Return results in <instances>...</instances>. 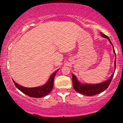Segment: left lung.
Instances as JSON below:
<instances>
[{
	"instance_id": "left-lung-1",
	"label": "left lung",
	"mask_w": 123,
	"mask_h": 123,
	"mask_svg": "<svg viewBox=\"0 0 123 123\" xmlns=\"http://www.w3.org/2000/svg\"><path fill=\"white\" fill-rule=\"evenodd\" d=\"M100 35L104 38H107L109 41V42H110L111 44L112 45V48H113V51L116 56L115 50H114L113 45H112L110 38L106 35L104 34L103 33L100 32ZM114 67H115V69H116V58L115 59V62H114ZM114 73H113V74L111 75V77L108 80L104 82H102L101 83L97 84H85L82 83L79 81L77 80L76 76H75L73 74H72V80H73V86L74 89L77 92H78V93L82 94V95H86L87 96L97 95V94L100 93L101 92L104 91L105 90H106L107 87H109V85L110 84V82L111 81L112 77L114 76Z\"/></svg>"
}]
</instances>
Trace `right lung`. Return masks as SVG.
<instances>
[{
	"label": "right lung",
	"mask_w": 123,
	"mask_h": 123,
	"mask_svg": "<svg viewBox=\"0 0 123 123\" xmlns=\"http://www.w3.org/2000/svg\"><path fill=\"white\" fill-rule=\"evenodd\" d=\"M58 71V70H57L55 72H54L50 75L48 82L45 85L41 86L32 87V88L25 87L22 86L18 85L17 83L15 82L13 80V81L17 88L19 91H21L22 92H23V93H25V95L31 97L41 98V97H44L45 96L48 95L53 90L54 86V80L55 76Z\"/></svg>",
	"instance_id": "right-lung-1"
}]
</instances>
